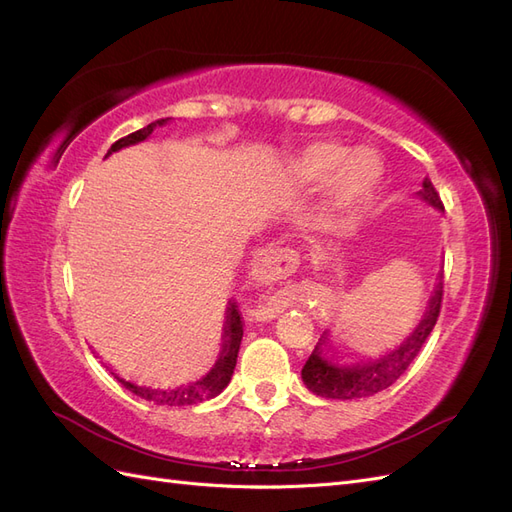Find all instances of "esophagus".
<instances>
[{
    "instance_id": "esophagus-1",
    "label": "esophagus",
    "mask_w": 512,
    "mask_h": 512,
    "mask_svg": "<svg viewBox=\"0 0 512 512\" xmlns=\"http://www.w3.org/2000/svg\"><path fill=\"white\" fill-rule=\"evenodd\" d=\"M297 265H299V260L292 252L284 250V247L269 245L256 256L254 273L260 277V280H282V277L294 273ZM256 318H260V316H256Z\"/></svg>"
}]
</instances>
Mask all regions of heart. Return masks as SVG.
I'll return each instance as SVG.
<instances>
[{"label":"heart","instance_id":"obj_1","mask_svg":"<svg viewBox=\"0 0 512 512\" xmlns=\"http://www.w3.org/2000/svg\"><path fill=\"white\" fill-rule=\"evenodd\" d=\"M292 175L307 185L329 181V203L339 215L359 213L378 190L384 164L376 151L354 149L335 141L307 145L292 160Z\"/></svg>","mask_w":512,"mask_h":512}]
</instances>
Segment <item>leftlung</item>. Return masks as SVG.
<instances>
[{"instance_id":"1","label":"left lung","mask_w":512,"mask_h":512,"mask_svg":"<svg viewBox=\"0 0 512 512\" xmlns=\"http://www.w3.org/2000/svg\"><path fill=\"white\" fill-rule=\"evenodd\" d=\"M418 196H421L431 207L444 209L440 194L436 192V188H433V183L429 179L423 181V190L418 192ZM440 307H442V282L438 284L436 292H433V297L429 299L427 312L423 320L418 322L414 333L397 350L382 356L378 361L342 367L324 359L320 346H316V350L309 354V359L301 369V378L305 386L312 393L327 399H359V397H369L389 389V386L412 365L418 352H421L429 333L433 331V327H436Z\"/></svg>"}]
</instances>
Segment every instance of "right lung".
I'll return each mask as SVG.
<instances>
[{"mask_svg": "<svg viewBox=\"0 0 512 512\" xmlns=\"http://www.w3.org/2000/svg\"><path fill=\"white\" fill-rule=\"evenodd\" d=\"M166 121L168 119H158V121L149 123V126H145L143 130H136L128 136L119 138V141L113 143V147L108 149L106 156H111L113 151H119L121 147H128V145L145 141V138L153 132V128L164 126ZM241 337H243V318H241L237 303H230L228 314H226L224 350H222V356L218 359V363L213 365V369L209 371L205 378H200L198 382L188 384V386H177V389H151V386H138V384H132V382L123 380L119 376H115V378L123 386H126L128 391H132L134 395H138L141 399L151 401V404H158V406H194V404H200V401L220 395L226 389L232 371H235V365H237Z\"/></svg>", "mask_w": 512, "mask_h": 512, "instance_id": "right-lung-1", "label": "right lung"}]
</instances>
